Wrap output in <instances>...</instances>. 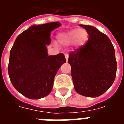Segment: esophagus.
<instances>
[{
	"mask_svg": "<svg viewBox=\"0 0 124 124\" xmlns=\"http://www.w3.org/2000/svg\"><path fill=\"white\" fill-rule=\"evenodd\" d=\"M65 58H66V61H68V54H65Z\"/></svg>",
	"mask_w": 124,
	"mask_h": 124,
	"instance_id": "obj_1",
	"label": "esophagus"
}]
</instances>
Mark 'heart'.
I'll use <instances>...</instances> for the list:
<instances>
[{"label": "heart", "mask_w": 124, "mask_h": 124, "mask_svg": "<svg viewBox=\"0 0 124 124\" xmlns=\"http://www.w3.org/2000/svg\"><path fill=\"white\" fill-rule=\"evenodd\" d=\"M58 41L63 45H70L74 43L78 47L84 46L88 39V33L86 30L74 28L66 32L60 33L58 36Z\"/></svg>", "instance_id": "1"}]
</instances>
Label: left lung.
Segmentation results:
<instances>
[{
    "instance_id": "obj_1",
    "label": "left lung",
    "mask_w": 124,
    "mask_h": 124,
    "mask_svg": "<svg viewBox=\"0 0 124 124\" xmlns=\"http://www.w3.org/2000/svg\"><path fill=\"white\" fill-rule=\"evenodd\" d=\"M88 32V40L69 54L68 63L75 90L82 96L96 98L114 82L117 62L109 38L92 26L80 24Z\"/></svg>"
}]
</instances>
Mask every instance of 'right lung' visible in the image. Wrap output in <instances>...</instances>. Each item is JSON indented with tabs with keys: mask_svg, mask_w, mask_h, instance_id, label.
Wrapping results in <instances>:
<instances>
[{
	"mask_svg": "<svg viewBox=\"0 0 124 124\" xmlns=\"http://www.w3.org/2000/svg\"><path fill=\"white\" fill-rule=\"evenodd\" d=\"M59 22L31 26L17 36L10 52L8 71L15 89L30 99H40L50 93L54 77L66 62L62 53L48 56L46 45L50 33Z\"/></svg>",
	"mask_w": 124,
	"mask_h": 124,
	"instance_id": "1",
	"label": "right lung"
}]
</instances>
